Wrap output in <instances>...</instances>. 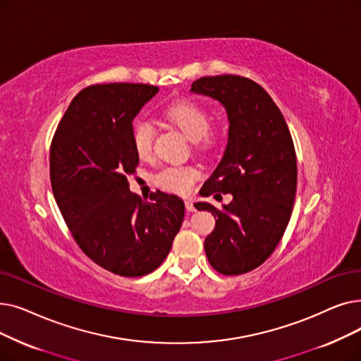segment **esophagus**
I'll use <instances>...</instances> for the list:
<instances>
[{
	"instance_id": "1",
	"label": "esophagus",
	"mask_w": 361,
	"mask_h": 361,
	"mask_svg": "<svg viewBox=\"0 0 361 361\" xmlns=\"http://www.w3.org/2000/svg\"><path fill=\"white\" fill-rule=\"evenodd\" d=\"M185 209H186L188 213H192V212H195V205L192 204V201L186 200V201H185Z\"/></svg>"
}]
</instances>
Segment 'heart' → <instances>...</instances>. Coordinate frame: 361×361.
I'll return each mask as SVG.
<instances>
[{"label": "heart", "instance_id": "1", "mask_svg": "<svg viewBox=\"0 0 361 361\" xmlns=\"http://www.w3.org/2000/svg\"><path fill=\"white\" fill-rule=\"evenodd\" d=\"M167 122L178 128L188 140L195 141L201 149L213 148L220 140V130L209 126L210 114L201 104L191 99H179L171 102L164 110ZM156 130L145 118L136 120L132 128V144L135 152L142 160H148L152 156V145ZM198 176V171L190 166H169L161 169L152 178L154 183L161 190L186 194L191 191L194 180Z\"/></svg>", "mask_w": 361, "mask_h": 361}]
</instances>
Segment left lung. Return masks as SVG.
<instances>
[{
	"mask_svg": "<svg viewBox=\"0 0 361 361\" xmlns=\"http://www.w3.org/2000/svg\"><path fill=\"white\" fill-rule=\"evenodd\" d=\"M191 92L217 99L226 109L225 154L201 195L232 194L216 209L197 202L216 219L204 250L221 274H243L263 264L282 239L297 191V156L285 118L259 83L236 75L197 79ZM221 197V195H220Z\"/></svg>",
	"mask_w": 361,
	"mask_h": 361,
	"instance_id": "1",
	"label": "left lung"
}]
</instances>
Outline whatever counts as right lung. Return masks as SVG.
<instances>
[{"mask_svg": "<svg viewBox=\"0 0 361 361\" xmlns=\"http://www.w3.org/2000/svg\"><path fill=\"white\" fill-rule=\"evenodd\" d=\"M159 92L144 83L82 90L57 126L49 149L53 194L67 228L90 259L118 276L156 270L185 216L183 201L161 191L149 201L129 191L140 163L132 122Z\"/></svg>", "mask_w": 361, "mask_h": 361, "instance_id": "obj_1", "label": "right lung"}]
</instances>
